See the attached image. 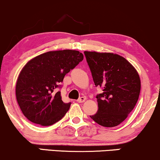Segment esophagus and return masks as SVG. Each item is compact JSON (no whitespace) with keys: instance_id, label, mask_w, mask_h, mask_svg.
Returning a JSON list of instances; mask_svg holds the SVG:
<instances>
[{"instance_id":"obj_1","label":"esophagus","mask_w":160,"mask_h":160,"mask_svg":"<svg viewBox=\"0 0 160 160\" xmlns=\"http://www.w3.org/2000/svg\"><path fill=\"white\" fill-rule=\"evenodd\" d=\"M85 101H86L85 97H80V98L78 100V102H79V103H82V102H84Z\"/></svg>"}]
</instances>
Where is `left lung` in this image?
<instances>
[{"label": "left lung", "instance_id": "8db88e82", "mask_svg": "<svg viewBox=\"0 0 160 160\" xmlns=\"http://www.w3.org/2000/svg\"><path fill=\"white\" fill-rule=\"evenodd\" d=\"M95 86L98 109L90 117L104 127H113L124 121L135 108L141 90L137 71L123 57L110 52H84Z\"/></svg>", "mask_w": 160, "mask_h": 160}]
</instances>
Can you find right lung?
<instances>
[{
	"label": "right lung",
	"instance_id": "add662e5",
	"mask_svg": "<svg viewBox=\"0 0 160 160\" xmlns=\"http://www.w3.org/2000/svg\"><path fill=\"white\" fill-rule=\"evenodd\" d=\"M83 59L72 49L50 51L30 60L20 72L16 95L20 109L31 122L51 126L60 120L71 105L64 103L60 91L65 74Z\"/></svg>",
	"mask_w": 160,
	"mask_h": 160
}]
</instances>
